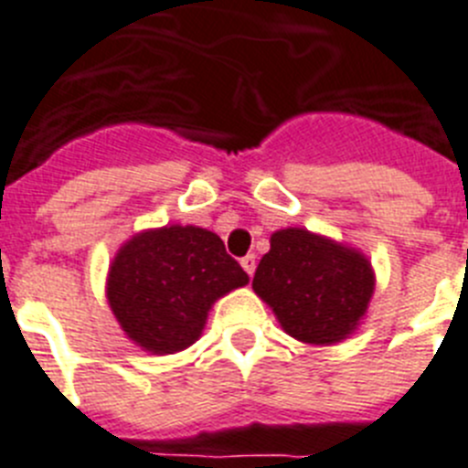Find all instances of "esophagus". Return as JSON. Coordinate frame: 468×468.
<instances>
[{
	"mask_svg": "<svg viewBox=\"0 0 468 468\" xmlns=\"http://www.w3.org/2000/svg\"><path fill=\"white\" fill-rule=\"evenodd\" d=\"M241 267H243V271L248 273V276H252V273H255V267H257L255 255H246V257H241Z\"/></svg>",
	"mask_w": 468,
	"mask_h": 468,
	"instance_id": "esophagus-1",
	"label": "esophagus"
}]
</instances>
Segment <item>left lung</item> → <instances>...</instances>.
Returning a JSON list of instances; mask_svg holds the SVG:
<instances>
[{
  "label": "left lung",
  "mask_w": 468,
  "mask_h": 468,
  "mask_svg": "<svg viewBox=\"0 0 468 468\" xmlns=\"http://www.w3.org/2000/svg\"><path fill=\"white\" fill-rule=\"evenodd\" d=\"M255 290L290 336L329 346L367 313L374 273L367 257L306 229H281L257 264Z\"/></svg>",
  "instance_id": "obj_1"
}]
</instances>
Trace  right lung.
Returning <instances> with one entry per match:
<instances>
[{
	"mask_svg": "<svg viewBox=\"0 0 468 468\" xmlns=\"http://www.w3.org/2000/svg\"><path fill=\"white\" fill-rule=\"evenodd\" d=\"M246 282L248 273L227 255L218 234L171 225L144 231L120 248L106 294L132 341L171 355L199 338L218 297Z\"/></svg>",
	"mask_w": 468,
	"mask_h": 468,
	"instance_id": "obj_1",
	"label": "right lung"
}]
</instances>
